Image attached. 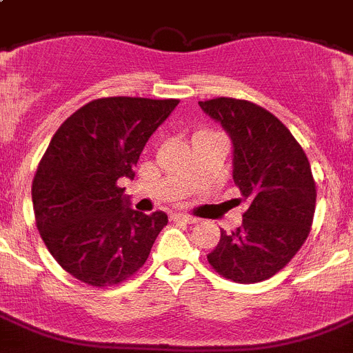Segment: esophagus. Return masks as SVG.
<instances>
[{"mask_svg": "<svg viewBox=\"0 0 353 353\" xmlns=\"http://www.w3.org/2000/svg\"><path fill=\"white\" fill-rule=\"evenodd\" d=\"M170 219H172L174 222H185V223H195V222H197V219H195V216H190V214H183V213H174Z\"/></svg>", "mask_w": 353, "mask_h": 353, "instance_id": "34e87169", "label": "esophagus"}]
</instances>
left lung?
Returning <instances> with one entry per match:
<instances>
[{
	"instance_id": "left-lung-1",
	"label": "left lung",
	"mask_w": 353,
	"mask_h": 353,
	"mask_svg": "<svg viewBox=\"0 0 353 353\" xmlns=\"http://www.w3.org/2000/svg\"><path fill=\"white\" fill-rule=\"evenodd\" d=\"M232 142V179L249 204L241 228L220 231L208 261L234 283L266 281L307 240L316 185L304 149L275 115L243 99L199 101Z\"/></svg>"
}]
</instances>
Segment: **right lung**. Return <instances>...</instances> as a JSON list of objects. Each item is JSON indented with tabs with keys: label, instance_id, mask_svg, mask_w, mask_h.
Listing matches in <instances>:
<instances>
[{
	"label": "right lung",
	"instance_id": "add662e5",
	"mask_svg": "<svg viewBox=\"0 0 353 353\" xmlns=\"http://www.w3.org/2000/svg\"><path fill=\"white\" fill-rule=\"evenodd\" d=\"M179 101L103 97L76 110L49 142L32 185L37 229L67 274L88 286L124 283L142 268L163 211L131 210L119 179L134 177L147 140Z\"/></svg>",
	"mask_w": 353,
	"mask_h": 353
}]
</instances>
